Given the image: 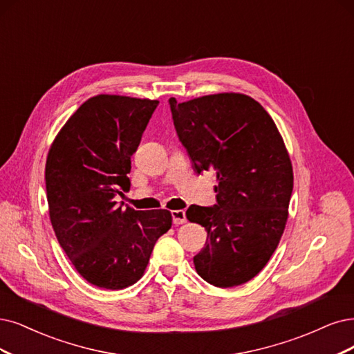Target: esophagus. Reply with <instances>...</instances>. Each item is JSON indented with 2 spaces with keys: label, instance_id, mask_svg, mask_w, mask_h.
I'll return each instance as SVG.
<instances>
[{
  "label": "esophagus",
  "instance_id": "esophagus-1",
  "mask_svg": "<svg viewBox=\"0 0 354 354\" xmlns=\"http://www.w3.org/2000/svg\"><path fill=\"white\" fill-rule=\"evenodd\" d=\"M170 216H172V221H174L175 226L185 223V221H187V214H185L184 210H175V212L170 213Z\"/></svg>",
  "mask_w": 354,
  "mask_h": 354
}]
</instances>
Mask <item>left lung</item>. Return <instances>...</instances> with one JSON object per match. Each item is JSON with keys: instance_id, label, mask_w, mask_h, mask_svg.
Masks as SVG:
<instances>
[{"instance_id": "left-lung-1", "label": "left lung", "mask_w": 354, "mask_h": 354, "mask_svg": "<svg viewBox=\"0 0 354 354\" xmlns=\"http://www.w3.org/2000/svg\"><path fill=\"white\" fill-rule=\"evenodd\" d=\"M169 104L195 170H213L217 178V204L187 210V218L207 230L195 270L216 287L243 284L266 267L287 221L293 169L283 138L250 96L170 97Z\"/></svg>"}]
</instances>
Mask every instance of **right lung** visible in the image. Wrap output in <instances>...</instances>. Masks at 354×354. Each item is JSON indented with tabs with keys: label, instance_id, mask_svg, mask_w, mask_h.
<instances>
[{
	"label": "right lung",
	"instance_id": "add662e5",
	"mask_svg": "<svg viewBox=\"0 0 354 354\" xmlns=\"http://www.w3.org/2000/svg\"><path fill=\"white\" fill-rule=\"evenodd\" d=\"M157 100L99 95L67 121L45 167L49 216L57 239L88 283L109 290L134 284L156 241L172 226L167 210L118 205L129 191L133 156Z\"/></svg>",
	"mask_w": 354,
	"mask_h": 354
}]
</instances>
